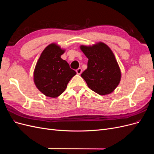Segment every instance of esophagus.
Wrapping results in <instances>:
<instances>
[{
    "label": "esophagus",
    "instance_id": "esophagus-1",
    "mask_svg": "<svg viewBox=\"0 0 154 154\" xmlns=\"http://www.w3.org/2000/svg\"><path fill=\"white\" fill-rule=\"evenodd\" d=\"M76 71V73L78 74H80L82 72V69L81 68H78Z\"/></svg>",
    "mask_w": 154,
    "mask_h": 154
}]
</instances>
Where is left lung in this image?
Instances as JSON below:
<instances>
[{"mask_svg":"<svg viewBox=\"0 0 154 154\" xmlns=\"http://www.w3.org/2000/svg\"><path fill=\"white\" fill-rule=\"evenodd\" d=\"M80 48L88 59L87 69L81 74L87 86L100 95L112 92L119 84L122 72L112 51L102 42Z\"/></svg>","mask_w":154,"mask_h":154,"instance_id":"obj_1","label":"left lung"}]
</instances>
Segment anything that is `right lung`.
<instances>
[{
	"mask_svg": "<svg viewBox=\"0 0 154 154\" xmlns=\"http://www.w3.org/2000/svg\"><path fill=\"white\" fill-rule=\"evenodd\" d=\"M66 52L56 43L46 47L36 62L33 81L36 88L45 96L55 98L66 89L69 82L76 74L69 63L62 59Z\"/></svg>",
	"mask_w": 154,
	"mask_h": 154,
	"instance_id": "right-lung-1",
	"label": "right lung"
}]
</instances>
